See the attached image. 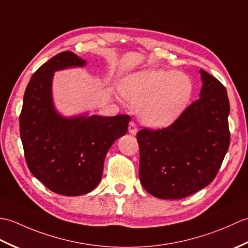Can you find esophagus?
Returning a JSON list of instances; mask_svg holds the SVG:
<instances>
[{
  "label": "esophagus",
  "instance_id": "1",
  "mask_svg": "<svg viewBox=\"0 0 248 248\" xmlns=\"http://www.w3.org/2000/svg\"><path fill=\"white\" fill-rule=\"evenodd\" d=\"M129 133L132 135H136V133H138V127H136V124L134 123L129 124Z\"/></svg>",
  "mask_w": 248,
  "mask_h": 248
}]
</instances>
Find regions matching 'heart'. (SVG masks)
I'll return each instance as SVG.
<instances>
[{"instance_id": "obj_1", "label": "heart", "mask_w": 248, "mask_h": 248, "mask_svg": "<svg viewBox=\"0 0 248 248\" xmlns=\"http://www.w3.org/2000/svg\"><path fill=\"white\" fill-rule=\"evenodd\" d=\"M120 88L125 101L139 108L145 124L163 128L175 121L186 107L193 83L182 72L150 68L125 77Z\"/></svg>"}]
</instances>
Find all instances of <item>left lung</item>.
Wrapping results in <instances>:
<instances>
[{"label": "left lung", "mask_w": 248, "mask_h": 248, "mask_svg": "<svg viewBox=\"0 0 248 248\" xmlns=\"http://www.w3.org/2000/svg\"><path fill=\"white\" fill-rule=\"evenodd\" d=\"M199 72V99L170 127L136 135L140 180L156 198L181 199L209 186L229 148L227 91L213 76Z\"/></svg>", "instance_id": "left-lung-1"}]
</instances>
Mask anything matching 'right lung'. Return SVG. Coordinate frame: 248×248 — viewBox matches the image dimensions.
Returning <instances> with one entry per match:
<instances>
[{"instance_id": "1", "label": "right lung", "mask_w": 248, "mask_h": 248, "mask_svg": "<svg viewBox=\"0 0 248 248\" xmlns=\"http://www.w3.org/2000/svg\"><path fill=\"white\" fill-rule=\"evenodd\" d=\"M86 61L65 51L31 78L20 114V136L29 170L52 192L80 196L101 180L104 159L116 140L128 131V115L65 117L52 97L54 72L84 67Z\"/></svg>"}]
</instances>
